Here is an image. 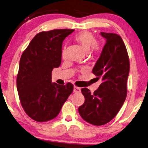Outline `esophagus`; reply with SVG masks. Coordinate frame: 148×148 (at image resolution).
<instances>
[{
    "instance_id": "esophagus-1",
    "label": "esophagus",
    "mask_w": 148,
    "mask_h": 148,
    "mask_svg": "<svg viewBox=\"0 0 148 148\" xmlns=\"http://www.w3.org/2000/svg\"><path fill=\"white\" fill-rule=\"evenodd\" d=\"M73 91L75 93H79L81 91V89L79 87H77L76 86H74L73 87Z\"/></svg>"
}]
</instances>
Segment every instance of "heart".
Returning <instances> with one entry per match:
<instances>
[{"label":"heart","instance_id":"b5f03b06","mask_svg":"<svg viewBox=\"0 0 148 148\" xmlns=\"http://www.w3.org/2000/svg\"><path fill=\"white\" fill-rule=\"evenodd\" d=\"M74 40L79 43L86 52H88L90 49L92 48L93 51H99L100 47L96 43V39L93 34L89 31H82L75 36ZM65 49L64 48L62 51V56H65Z\"/></svg>","mask_w":148,"mask_h":148}]
</instances>
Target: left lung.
Here are the masks:
<instances>
[{
	"mask_svg": "<svg viewBox=\"0 0 148 148\" xmlns=\"http://www.w3.org/2000/svg\"><path fill=\"white\" fill-rule=\"evenodd\" d=\"M100 35L106 42L92 72L102 83L93 93L81 89L85 102L78 108L81 117L95 125L110 122L120 110L127 95L130 72L127 49L120 36L103 32Z\"/></svg>",
	"mask_w": 148,
	"mask_h": 148,
	"instance_id": "left-lung-1",
	"label": "left lung"
}]
</instances>
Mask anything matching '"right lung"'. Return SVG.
Returning a JSON list of instances; mask_svg holds the SVG:
<instances>
[{
    "label": "right lung",
    "mask_w": 148,
    "mask_h": 148,
    "mask_svg": "<svg viewBox=\"0 0 148 148\" xmlns=\"http://www.w3.org/2000/svg\"><path fill=\"white\" fill-rule=\"evenodd\" d=\"M73 29H55L35 35L19 62L16 87L27 114L36 121L56 117L73 90V85L51 81L54 68L61 63L62 45Z\"/></svg>",
    "instance_id": "obj_1"
}]
</instances>
